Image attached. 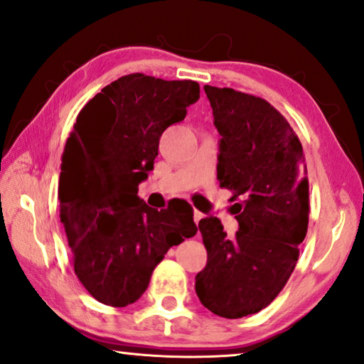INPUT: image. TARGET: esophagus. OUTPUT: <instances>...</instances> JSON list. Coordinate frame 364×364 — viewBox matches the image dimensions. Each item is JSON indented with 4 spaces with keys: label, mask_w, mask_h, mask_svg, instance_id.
<instances>
[{
    "label": "esophagus",
    "mask_w": 364,
    "mask_h": 364,
    "mask_svg": "<svg viewBox=\"0 0 364 364\" xmlns=\"http://www.w3.org/2000/svg\"><path fill=\"white\" fill-rule=\"evenodd\" d=\"M204 214L203 213H199V210L198 209H194V222H196V224H199V222L200 220H203L204 219Z\"/></svg>",
    "instance_id": "obj_1"
}]
</instances>
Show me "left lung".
I'll use <instances>...</instances> for the list:
<instances>
[{
  "label": "left lung",
  "mask_w": 364,
  "mask_h": 364,
  "mask_svg": "<svg viewBox=\"0 0 364 364\" xmlns=\"http://www.w3.org/2000/svg\"><path fill=\"white\" fill-rule=\"evenodd\" d=\"M204 91L222 135L217 178L232 191L240 229L230 238L217 217L199 222L208 264L196 294L215 316L240 318L269 306L296 268L311 213L306 156L267 100L209 85Z\"/></svg>",
  "instance_id": "1"
}]
</instances>
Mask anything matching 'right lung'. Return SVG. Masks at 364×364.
<instances>
[{"label":"right lung","mask_w":364,"mask_h":364,"mask_svg":"<svg viewBox=\"0 0 364 364\" xmlns=\"http://www.w3.org/2000/svg\"><path fill=\"white\" fill-rule=\"evenodd\" d=\"M198 100L193 80L124 75L86 102L68 135L58 180L60 220L75 273L106 306L139 301L165 253L196 235L191 204L171 199L159 210L137 193L154 170L161 134Z\"/></svg>","instance_id":"add662e5"}]
</instances>
